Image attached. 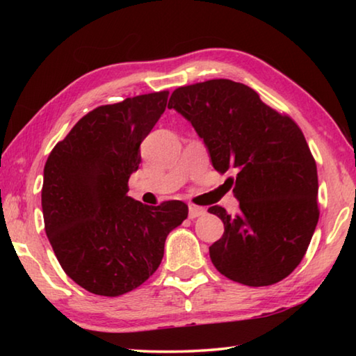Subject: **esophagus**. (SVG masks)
Segmentation results:
<instances>
[{
  "label": "esophagus",
  "instance_id": "esophagus-1",
  "mask_svg": "<svg viewBox=\"0 0 356 356\" xmlns=\"http://www.w3.org/2000/svg\"><path fill=\"white\" fill-rule=\"evenodd\" d=\"M206 213V209L204 207H200V206H191L188 207V216L190 218L193 220V218H197V216H201V215H204Z\"/></svg>",
  "mask_w": 356,
  "mask_h": 356
}]
</instances>
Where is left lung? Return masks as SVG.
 <instances>
[{"mask_svg":"<svg viewBox=\"0 0 356 356\" xmlns=\"http://www.w3.org/2000/svg\"><path fill=\"white\" fill-rule=\"evenodd\" d=\"M170 102L206 143L215 170L237 171L238 215L209 207L225 225L209 248L215 268L252 287L284 280L306 254L318 221L317 166L303 131L232 80L180 86Z\"/></svg>","mask_w":356,"mask_h":356,"instance_id":"1","label":"left lung"}]
</instances>
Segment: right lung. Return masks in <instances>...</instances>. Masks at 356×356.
<instances>
[{
	"label": "right lung",
	"instance_id": "add662e5",
	"mask_svg": "<svg viewBox=\"0 0 356 356\" xmlns=\"http://www.w3.org/2000/svg\"><path fill=\"white\" fill-rule=\"evenodd\" d=\"M168 94L97 106L47 159V237L65 275L91 293L118 297L141 286L159 268L168 234L188 216L182 201L152 207L127 196L140 146L163 114Z\"/></svg>",
	"mask_w": 356,
	"mask_h": 356
}]
</instances>
